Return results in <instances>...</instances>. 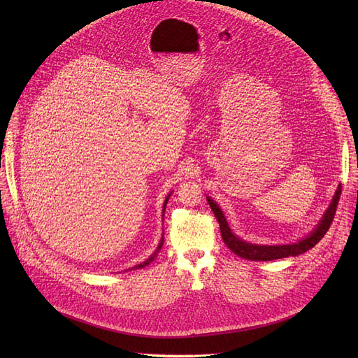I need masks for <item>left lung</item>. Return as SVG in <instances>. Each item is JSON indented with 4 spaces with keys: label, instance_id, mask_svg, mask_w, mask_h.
<instances>
[{
    "label": "left lung",
    "instance_id": "1",
    "mask_svg": "<svg viewBox=\"0 0 358 358\" xmlns=\"http://www.w3.org/2000/svg\"><path fill=\"white\" fill-rule=\"evenodd\" d=\"M340 196H341V185H338V189L328 206V209L325 210L322 219L319 220L315 229L300 241L293 242V243H283V245H258V243H252V242H247V241L241 239L229 228L228 220H227V217H224L217 203L209 196H206V199H208V203L210 204V208L220 224V234H222L223 242L227 243L228 248L232 252H235L241 258L251 259V261H273V259H280V258H286V257H297L300 254L309 251L310 248H313L329 229L335 210H336L338 200H340Z\"/></svg>",
    "mask_w": 358,
    "mask_h": 358
}]
</instances>
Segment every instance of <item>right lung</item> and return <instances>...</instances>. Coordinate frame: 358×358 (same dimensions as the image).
I'll list each match as a JSON object with an SVG mask.
<instances>
[{"mask_svg": "<svg viewBox=\"0 0 358 358\" xmlns=\"http://www.w3.org/2000/svg\"><path fill=\"white\" fill-rule=\"evenodd\" d=\"M169 196H171V193H169L166 197H165V201H164V212H165V206H166V203H168V199H169ZM162 245H164V234H162V238H161V241H159V243H158V247H157V250H155V252L150 255L148 259H145L143 262H141V264H138V266H135V267H131V268H143V267H146V266H149L150 262H152L154 259H155V257L158 255V252L161 251V248H162ZM131 268H129V270H131Z\"/></svg>", "mask_w": 358, "mask_h": 358, "instance_id": "1", "label": "right lung"}]
</instances>
